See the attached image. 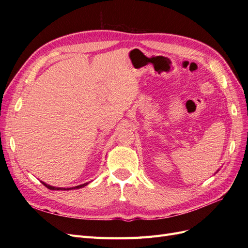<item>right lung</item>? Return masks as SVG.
Masks as SVG:
<instances>
[{
	"mask_svg": "<svg viewBox=\"0 0 248 248\" xmlns=\"http://www.w3.org/2000/svg\"><path fill=\"white\" fill-rule=\"evenodd\" d=\"M44 186L47 187L48 189L50 190H70V189H78V188H81V187L86 186L88 183H85V184H81V185H78V186H76V187H69V188H60V187H54V186H49L47 184H46L44 182H41Z\"/></svg>",
	"mask_w": 248,
	"mask_h": 248,
	"instance_id": "right-lung-1",
	"label": "right lung"
}]
</instances>
